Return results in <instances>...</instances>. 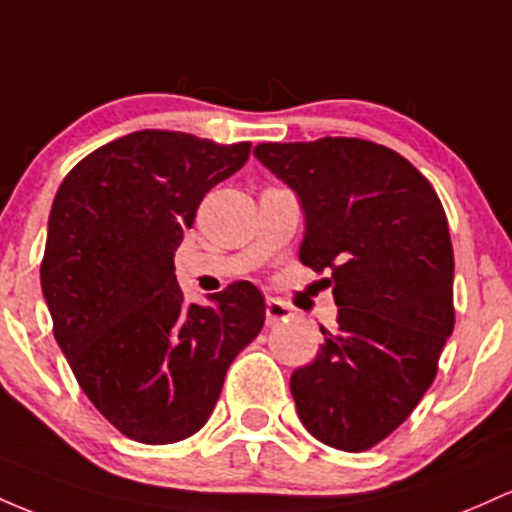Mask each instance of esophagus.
I'll use <instances>...</instances> for the list:
<instances>
[{
  "label": "esophagus",
  "mask_w": 512,
  "mask_h": 512,
  "mask_svg": "<svg viewBox=\"0 0 512 512\" xmlns=\"http://www.w3.org/2000/svg\"><path fill=\"white\" fill-rule=\"evenodd\" d=\"M290 317H292V307H287L285 302L273 300V297L266 302V324L268 326L280 324V321H287Z\"/></svg>",
  "instance_id": "obj_1"
}]
</instances>
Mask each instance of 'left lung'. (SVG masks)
I'll use <instances>...</instances> for the list:
<instances>
[{
	"label": "left lung",
	"instance_id": "8db88e82",
	"mask_svg": "<svg viewBox=\"0 0 512 512\" xmlns=\"http://www.w3.org/2000/svg\"><path fill=\"white\" fill-rule=\"evenodd\" d=\"M254 157L304 212L300 261L331 268L336 329L290 377L302 426L336 450L387 438L428 392L455 329L450 229L409 159L355 137L263 142Z\"/></svg>",
	"mask_w": 512,
	"mask_h": 512
}]
</instances>
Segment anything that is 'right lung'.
<instances>
[{"instance_id": "1", "label": "right lung", "mask_w": 512, "mask_h": 512, "mask_svg": "<svg viewBox=\"0 0 512 512\" xmlns=\"http://www.w3.org/2000/svg\"><path fill=\"white\" fill-rule=\"evenodd\" d=\"M249 152L251 142L137 130L57 188L40 263L55 341L103 418L145 445L198 433L232 360L263 329L266 300L249 280L195 304L174 273L200 200Z\"/></svg>"}]
</instances>
